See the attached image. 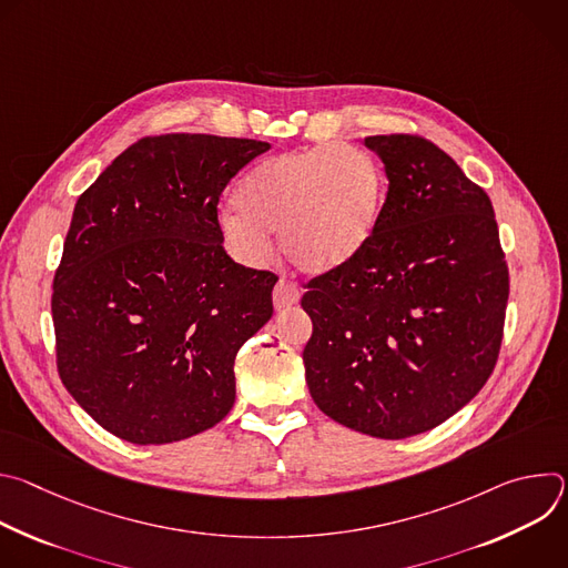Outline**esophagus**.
I'll return each instance as SVG.
<instances>
[{
  "instance_id": "34e87169",
  "label": "esophagus",
  "mask_w": 568,
  "mask_h": 568,
  "mask_svg": "<svg viewBox=\"0 0 568 568\" xmlns=\"http://www.w3.org/2000/svg\"><path fill=\"white\" fill-rule=\"evenodd\" d=\"M298 298H301V290L294 283H290L287 278H281L276 283V287H274V307L276 310L290 307V305L298 303Z\"/></svg>"
}]
</instances>
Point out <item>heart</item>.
<instances>
[{
  "instance_id": "1",
  "label": "heart",
  "mask_w": 568,
  "mask_h": 568,
  "mask_svg": "<svg viewBox=\"0 0 568 568\" xmlns=\"http://www.w3.org/2000/svg\"><path fill=\"white\" fill-rule=\"evenodd\" d=\"M386 193L377 161L355 145H318L258 164L222 215L229 250L245 263L270 254L267 231L298 270L326 274L351 263L375 231Z\"/></svg>"
}]
</instances>
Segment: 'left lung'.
<instances>
[{"label":"left lung","mask_w":568,"mask_h":568,"mask_svg":"<svg viewBox=\"0 0 568 568\" xmlns=\"http://www.w3.org/2000/svg\"><path fill=\"white\" fill-rule=\"evenodd\" d=\"M364 143L388 178L368 245L303 287L305 382L335 423L407 438L452 418L495 371L510 276L493 202L420 134Z\"/></svg>","instance_id":"left-lung-1"}]
</instances>
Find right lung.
<instances>
[{"instance_id":"1","label":"right lung","mask_w":568,"mask_h":568,"mask_svg":"<svg viewBox=\"0 0 568 568\" xmlns=\"http://www.w3.org/2000/svg\"><path fill=\"white\" fill-rule=\"evenodd\" d=\"M270 143L152 134L78 197L53 276L55 366L103 429L164 445L233 407V362L270 321L274 272L222 247L226 184Z\"/></svg>"}]
</instances>
